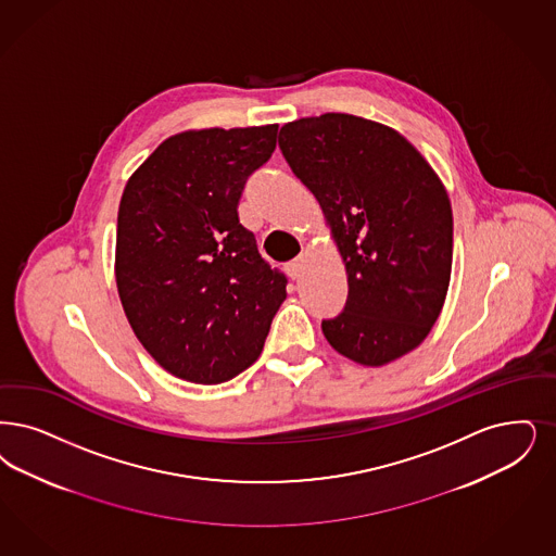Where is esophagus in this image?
Returning <instances> with one entry per match:
<instances>
[{"mask_svg":"<svg viewBox=\"0 0 556 556\" xmlns=\"http://www.w3.org/2000/svg\"><path fill=\"white\" fill-rule=\"evenodd\" d=\"M304 265H306V256H304V254L298 256V258H293L288 265L289 277H291V279H300V275H302V270H304Z\"/></svg>","mask_w":556,"mask_h":556,"instance_id":"1","label":"esophagus"}]
</instances>
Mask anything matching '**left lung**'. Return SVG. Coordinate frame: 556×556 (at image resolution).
Here are the masks:
<instances>
[{"label": "left lung", "instance_id": "left-lung-1", "mask_svg": "<svg viewBox=\"0 0 556 556\" xmlns=\"http://www.w3.org/2000/svg\"><path fill=\"white\" fill-rule=\"evenodd\" d=\"M279 149L323 206L348 270L323 320L341 356L382 366L418 348L451 279L453 213L441 179L400 132L350 113L289 122Z\"/></svg>", "mask_w": 556, "mask_h": 556}]
</instances>
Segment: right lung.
Masks as SVG:
<instances>
[{
    "label": "right lung",
    "mask_w": 556,
    "mask_h": 556,
    "mask_svg": "<svg viewBox=\"0 0 556 556\" xmlns=\"http://www.w3.org/2000/svg\"><path fill=\"white\" fill-rule=\"evenodd\" d=\"M277 128L176 134L126 184L117 291L138 341L174 377L217 384L244 372L286 300L288 277L261 256L238 217Z\"/></svg>",
    "instance_id": "1"
}]
</instances>
